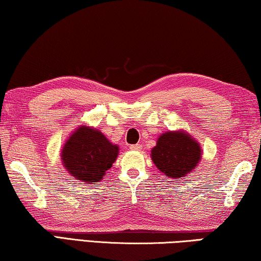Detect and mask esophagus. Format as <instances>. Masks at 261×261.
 Instances as JSON below:
<instances>
[{"label":"esophagus","mask_w":261,"mask_h":261,"mask_svg":"<svg viewBox=\"0 0 261 261\" xmlns=\"http://www.w3.org/2000/svg\"><path fill=\"white\" fill-rule=\"evenodd\" d=\"M129 148H130L132 150H141L142 149V146H141V144L136 143V144H132Z\"/></svg>","instance_id":"obj_1"}]
</instances>
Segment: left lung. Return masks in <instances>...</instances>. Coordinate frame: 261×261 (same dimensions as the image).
Listing matches in <instances>:
<instances>
[{
	"mask_svg": "<svg viewBox=\"0 0 261 261\" xmlns=\"http://www.w3.org/2000/svg\"><path fill=\"white\" fill-rule=\"evenodd\" d=\"M150 156L158 169L167 177L179 179L197 167L202 159V149L190 134L171 130L159 136Z\"/></svg>",
	"mask_w": 261,
	"mask_h": 261,
	"instance_id": "8db88e82",
	"label": "left lung"
}]
</instances>
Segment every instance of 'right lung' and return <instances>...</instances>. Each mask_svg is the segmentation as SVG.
Here are the masks:
<instances>
[{
    "label": "right lung",
    "instance_id": "1",
    "mask_svg": "<svg viewBox=\"0 0 261 261\" xmlns=\"http://www.w3.org/2000/svg\"><path fill=\"white\" fill-rule=\"evenodd\" d=\"M119 154V147L111 143L97 128L78 127L63 146L61 159L71 176L80 182L101 181Z\"/></svg>",
    "mask_w": 261,
    "mask_h": 261
}]
</instances>
